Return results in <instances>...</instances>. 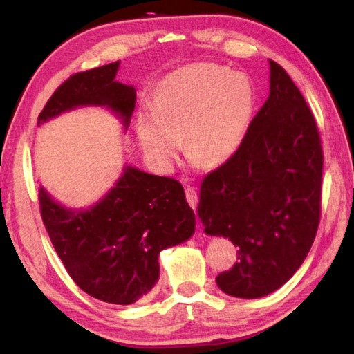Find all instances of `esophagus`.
Returning a JSON list of instances; mask_svg holds the SVG:
<instances>
[{"instance_id": "obj_1", "label": "esophagus", "mask_w": 354, "mask_h": 354, "mask_svg": "<svg viewBox=\"0 0 354 354\" xmlns=\"http://www.w3.org/2000/svg\"><path fill=\"white\" fill-rule=\"evenodd\" d=\"M185 200H187L192 209H196V205H198V194H196V190L194 187L185 189Z\"/></svg>"}]
</instances>
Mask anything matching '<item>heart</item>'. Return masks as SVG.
I'll return each instance as SVG.
<instances>
[{"instance_id": "b5f03b06", "label": "heart", "mask_w": 354, "mask_h": 354, "mask_svg": "<svg viewBox=\"0 0 354 354\" xmlns=\"http://www.w3.org/2000/svg\"><path fill=\"white\" fill-rule=\"evenodd\" d=\"M256 95L247 76L215 64H192L165 76L154 107L140 112L137 134L147 159L167 171L179 145L206 169L226 164L243 143Z\"/></svg>"}]
</instances>
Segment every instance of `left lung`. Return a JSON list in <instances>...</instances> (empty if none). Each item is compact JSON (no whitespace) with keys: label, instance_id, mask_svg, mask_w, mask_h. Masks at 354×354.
Returning <instances> with one entry per match:
<instances>
[{"label":"left lung","instance_id":"left-lung-1","mask_svg":"<svg viewBox=\"0 0 354 354\" xmlns=\"http://www.w3.org/2000/svg\"><path fill=\"white\" fill-rule=\"evenodd\" d=\"M322 173L314 113L287 71L270 61V95L243 143L201 183L206 234L237 247V262L215 278L221 290L259 298L292 278L319 230Z\"/></svg>","mask_w":354,"mask_h":354}]
</instances>
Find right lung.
Masks as SVG:
<instances>
[{
	"mask_svg": "<svg viewBox=\"0 0 354 354\" xmlns=\"http://www.w3.org/2000/svg\"><path fill=\"white\" fill-rule=\"evenodd\" d=\"M120 62L71 75L41 109L37 124L76 106H107L128 127L136 91L115 81ZM40 215L71 279L93 298L131 304L158 283L159 253L194 234L195 214L179 181L127 167L87 211L57 205L40 187Z\"/></svg>",
	"mask_w": 354,
	"mask_h": 354,
	"instance_id": "obj_1",
	"label": "right lung"
}]
</instances>
